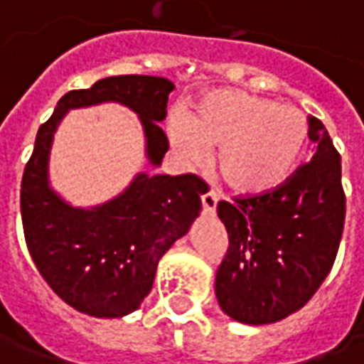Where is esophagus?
<instances>
[{"mask_svg":"<svg viewBox=\"0 0 364 364\" xmlns=\"http://www.w3.org/2000/svg\"><path fill=\"white\" fill-rule=\"evenodd\" d=\"M200 200H203V210L204 215H213L215 210H217V194L215 192H204L203 196H200Z\"/></svg>","mask_w":364,"mask_h":364,"instance_id":"obj_1","label":"esophagus"}]
</instances>
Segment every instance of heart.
<instances>
[{"mask_svg":"<svg viewBox=\"0 0 364 364\" xmlns=\"http://www.w3.org/2000/svg\"><path fill=\"white\" fill-rule=\"evenodd\" d=\"M168 132L188 161H203L206 149H217L223 182L243 196H261L287 184L308 147L301 111L241 89L206 92Z\"/></svg>","mask_w":364,"mask_h":364,"instance_id":"obj_1","label":"heart"}]
</instances>
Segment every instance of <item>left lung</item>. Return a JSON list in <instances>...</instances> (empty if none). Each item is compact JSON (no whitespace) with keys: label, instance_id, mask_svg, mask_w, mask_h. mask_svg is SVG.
Segmentation results:
<instances>
[{"label":"left lung","instance_id":"obj_1","mask_svg":"<svg viewBox=\"0 0 364 364\" xmlns=\"http://www.w3.org/2000/svg\"><path fill=\"white\" fill-rule=\"evenodd\" d=\"M314 156L282 188L218 203L229 249L215 279L218 306L241 324H272L298 312L332 269L344 229L341 156L310 117Z\"/></svg>","mask_w":364,"mask_h":364}]
</instances>
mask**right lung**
<instances>
[{"label":"right lung","mask_w":364,"mask_h":364,"mask_svg":"<svg viewBox=\"0 0 364 364\" xmlns=\"http://www.w3.org/2000/svg\"><path fill=\"white\" fill-rule=\"evenodd\" d=\"M174 82L164 77L101 78L91 89L64 95L36 135L21 178V223L28 251L52 291L95 318L135 312L154 286L158 263L198 218L204 184L192 174L137 172L117 196L75 206L50 184L52 141L68 111L119 103L137 115L144 156L160 168L168 137L160 129Z\"/></svg>","instance_id":"right-lung-1"}]
</instances>
